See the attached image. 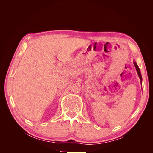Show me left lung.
<instances>
[{"instance_id": "obj_1", "label": "left lung", "mask_w": 153, "mask_h": 153, "mask_svg": "<svg viewBox=\"0 0 153 153\" xmlns=\"http://www.w3.org/2000/svg\"><path fill=\"white\" fill-rule=\"evenodd\" d=\"M134 65H135V68H136L137 71L138 75V76H139L140 79V80L142 82V75H141V73H140V69H139V68H138V65H137V63L135 62H134Z\"/></svg>"}]
</instances>
